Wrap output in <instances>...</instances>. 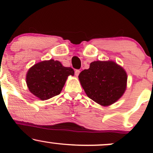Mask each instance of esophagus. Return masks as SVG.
<instances>
[{"instance_id": "esophagus-1", "label": "esophagus", "mask_w": 153, "mask_h": 153, "mask_svg": "<svg viewBox=\"0 0 153 153\" xmlns=\"http://www.w3.org/2000/svg\"><path fill=\"white\" fill-rule=\"evenodd\" d=\"M80 70H75V75H76V76H78L79 74H80Z\"/></svg>"}]
</instances>
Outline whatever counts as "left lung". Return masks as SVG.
<instances>
[{"label": "left lung", "instance_id": "8db88e82", "mask_svg": "<svg viewBox=\"0 0 153 153\" xmlns=\"http://www.w3.org/2000/svg\"><path fill=\"white\" fill-rule=\"evenodd\" d=\"M78 78L88 97L103 106L114 103L127 88V73L112 60L92 62Z\"/></svg>", "mask_w": 153, "mask_h": 153}]
</instances>
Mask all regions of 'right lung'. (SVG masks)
Returning a JSON list of instances; mask_svg holds the SVG:
<instances>
[{"label": "right lung", "instance_id": "obj_1", "mask_svg": "<svg viewBox=\"0 0 153 153\" xmlns=\"http://www.w3.org/2000/svg\"><path fill=\"white\" fill-rule=\"evenodd\" d=\"M69 75H74L73 68L51 59L31 67L26 73V82L31 94L45 101L60 94Z\"/></svg>", "mask_w": 153, "mask_h": 153}]
</instances>
